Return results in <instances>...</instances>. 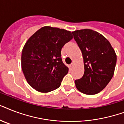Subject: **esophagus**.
Wrapping results in <instances>:
<instances>
[{
    "label": "esophagus",
    "instance_id": "esophagus-1",
    "mask_svg": "<svg viewBox=\"0 0 124 124\" xmlns=\"http://www.w3.org/2000/svg\"><path fill=\"white\" fill-rule=\"evenodd\" d=\"M73 66H74V63L73 62V63H71V65H70V68H71V69H72V68H73Z\"/></svg>",
    "mask_w": 124,
    "mask_h": 124
}]
</instances>
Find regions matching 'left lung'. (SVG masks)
<instances>
[{"mask_svg":"<svg viewBox=\"0 0 124 124\" xmlns=\"http://www.w3.org/2000/svg\"><path fill=\"white\" fill-rule=\"evenodd\" d=\"M82 53L84 73L76 80V87L85 94H95L103 90L114 75L116 54L111 45L98 32L89 29L72 32Z\"/></svg>","mask_w":124,"mask_h":124,"instance_id":"8db88e82","label":"left lung"}]
</instances>
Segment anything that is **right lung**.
<instances>
[{
    "label": "right lung",
    "mask_w": 124,
    "mask_h": 124,
    "mask_svg": "<svg viewBox=\"0 0 124 124\" xmlns=\"http://www.w3.org/2000/svg\"><path fill=\"white\" fill-rule=\"evenodd\" d=\"M72 39L69 31L44 26L28 40L22 49L21 65L33 88L48 93L60 87L69 70L62 62L61 49Z\"/></svg>",
    "instance_id": "obj_1"
}]
</instances>
